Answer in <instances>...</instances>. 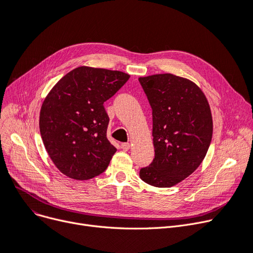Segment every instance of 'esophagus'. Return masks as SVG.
<instances>
[{
	"instance_id": "34e87169",
	"label": "esophagus",
	"mask_w": 253,
	"mask_h": 253,
	"mask_svg": "<svg viewBox=\"0 0 253 253\" xmlns=\"http://www.w3.org/2000/svg\"><path fill=\"white\" fill-rule=\"evenodd\" d=\"M121 148H122L124 151H128L130 149V144L129 142H123V144H121Z\"/></svg>"
}]
</instances>
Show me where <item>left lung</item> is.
I'll return each mask as SVG.
<instances>
[{
  "label": "left lung",
  "instance_id": "1",
  "mask_svg": "<svg viewBox=\"0 0 253 253\" xmlns=\"http://www.w3.org/2000/svg\"><path fill=\"white\" fill-rule=\"evenodd\" d=\"M152 107L155 157L139 170L155 187H171L201 166L213 134L211 109L194 83L170 73L138 79Z\"/></svg>",
  "mask_w": 253,
  "mask_h": 253
}]
</instances>
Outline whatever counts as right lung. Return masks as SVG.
Wrapping results in <instances>:
<instances>
[{
    "label": "right lung",
    "mask_w": 253,
    "mask_h": 253,
    "mask_svg": "<svg viewBox=\"0 0 253 253\" xmlns=\"http://www.w3.org/2000/svg\"><path fill=\"white\" fill-rule=\"evenodd\" d=\"M130 75L102 68L78 67L66 74L43 101L39 128L54 166L74 180L102 173L117 149L106 137L109 118L103 103Z\"/></svg>",
    "instance_id": "1"
}]
</instances>
